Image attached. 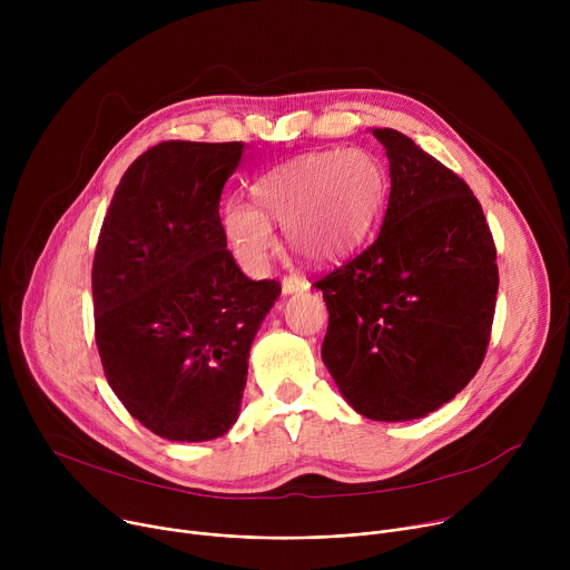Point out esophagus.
Segmentation results:
<instances>
[{"label":"esophagus","instance_id":"esophagus-1","mask_svg":"<svg viewBox=\"0 0 570 570\" xmlns=\"http://www.w3.org/2000/svg\"><path fill=\"white\" fill-rule=\"evenodd\" d=\"M308 288V282L302 277V275H288L282 279V291L284 295H291V293H299V291H306Z\"/></svg>","mask_w":570,"mask_h":570}]
</instances>
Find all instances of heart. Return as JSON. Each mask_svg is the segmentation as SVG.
Instances as JSON below:
<instances>
[{
    "mask_svg": "<svg viewBox=\"0 0 570 570\" xmlns=\"http://www.w3.org/2000/svg\"><path fill=\"white\" fill-rule=\"evenodd\" d=\"M255 205L227 203L223 232L238 264L266 271L275 250L273 225L282 223L288 248L308 264L350 255L374 229L387 178L365 150L330 148L282 161L253 183Z\"/></svg>",
    "mask_w": 570,
    "mask_h": 570,
    "instance_id": "b5f03b06",
    "label": "heart"
}]
</instances>
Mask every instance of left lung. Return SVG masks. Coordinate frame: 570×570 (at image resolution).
Returning a JSON list of instances; mask_svg holds the SVG:
<instances>
[{
  "label": "left lung",
  "mask_w": 570,
  "mask_h": 570,
  "mask_svg": "<svg viewBox=\"0 0 570 570\" xmlns=\"http://www.w3.org/2000/svg\"><path fill=\"white\" fill-rule=\"evenodd\" d=\"M390 198L372 246L317 279L330 311L322 361L356 413L426 417L451 401L490 345L497 246L469 185L411 137L374 128Z\"/></svg>",
  "instance_id": "obj_1"
}]
</instances>
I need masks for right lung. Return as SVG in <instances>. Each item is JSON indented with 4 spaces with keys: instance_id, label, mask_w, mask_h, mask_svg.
Here are the masks:
<instances>
[{
    "instance_id": "right-lung-1",
    "label": "right lung",
    "mask_w": 570,
    "mask_h": 570,
    "mask_svg": "<svg viewBox=\"0 0 570 570\" xmlns=\"http://www.w3.org/2000/svg\"><path fill=\"white\" fill-rule=\"evenodd\" d=\"M240 141H161L124 174L101 225L95 336L126 411L171 442L225 435L279 282L240 273L218 203Z\"/></svg>"
}]
</instances>
